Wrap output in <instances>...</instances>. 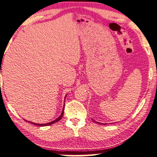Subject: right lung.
I'll list each match as a JSON object with an SVG mask.
<instances>
[{
	"mask_svg": "<svg viewBox=\"0 0 157 157\" xmlns=\"http://www.w3.org/2000/svg\"><path fill=\"white\" fill-rule=\"evenodd\" d=\"M0 64H2V59H0ZM0 67H1V65L0 66ZM0 74H1V68H0ZM66 97V96H65ZM65 107V106H64ZM63 113H64V107H63V112H62V114H60V116L58 118H57L56 120H55L54 121H52L51 122H49V123H46V124H37V123H34V122H30L33 124H35V125H37V126H39V127H45V126H48V125H51L52 124L56 123L57 122H58L59 120H60V119L63 117ZM26 121V120H25Z\"/></svg>",
	"mask_w": 157,
	"mask_h": 157,
	"instance_id": "add662e5",
	"label": "right lung"
}]
</instances>
